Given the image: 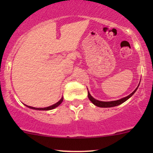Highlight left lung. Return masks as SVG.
Wrapping results in <instances>:
<instances>
[{"mask_svg": "<svg viewBox=\"0 0 153 153\" xmlns=\"http://www.w3.org/2000/svg\"><path fill=\"white\" fill-rule=\"evenodd\" d=\"M140 81H141V80H140ZM139 85H140V83H139ZM139 85H138V86H139ZM137 88H138V87H137V88L135 89V90L133 91L131 94H129V96H126V97H124V98H122V99H121L117 100V101H99V100L94 99V98L91 96V95L90 94V93H89L88 90V97L89 100H90L91 102L94 103L95 106H99V107H102V108H109V107H114V106H119V105L122 104V103L125 102L127 100L129 99V98L131 97V96L134 94V93L136 92V91L137 90Z\"/></svg>", "mask_w": 153, "mask_h": 153, "instance_id": "left-lung-1", "label": "left lung"}]
</instances>
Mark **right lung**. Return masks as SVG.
Returning a JSON list of instances; mask_svg holds the SVG:
<instances>
[{
	"mask_svg": "<svg viewBox=\"0 0 153 153\" xmlns=\"http://www.w3.org/2000/svg\"><path fill=\"white\" fill-rule=\"evenodd\" d=\"M63 101V96L62 98H61V99L59 100L58 102H57L56 103H54V104L52 105V106H50L48 107H45V108H35V107H32V106H26L28 107V108H31V109H34V110H39V111H48V110H52V109H54V108H55L56 107H57L59 105L61 104V103H62Z\"/></svg>",
	"mask_w": 153,
	"mask_h": 153,
	"instance_id": "obj_1",
	"label": "right lung"
}]
</instances>
